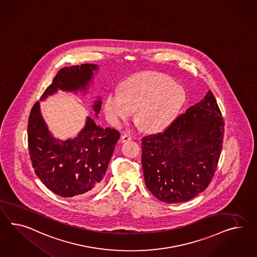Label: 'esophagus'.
Masks as SVG:
<instances>
[{
    "label": "esophagus",
    "mask_w": 257,
    "mask_h": 257,
    "mask_svg": "<svg viewBox=\"0 0 257 257\" xmlns=\"http://www.w3.org/2000/svg\"><path fill=\"white\" fill-rule=\"evenodd\" d=\"M131 140H132V135H130V134H124V135L121 136V141H122L123 143L128 142V141H131Z\"/></svg>",
    "instance_id": "34e87169"
}]
</instances>
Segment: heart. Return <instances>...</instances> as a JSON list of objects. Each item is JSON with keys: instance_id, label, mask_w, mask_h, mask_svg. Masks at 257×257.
Wrapping results in <instances>:
<instances>
[{"instance_id": "1", "label": "heart", "mask_w": 257, "mask_h": 257, "mask_svg": "<svg viewBox=\"0 0 257 257\" xmlns=\"http://www.w3.org/2000/svg\"><path fill=\"white\" fill-rule=\"evenodd\" d=\"M185 101L184 87L171 77L161 73H141L125 81L122 94H109L104 111L110 121L117 124L138 110L139 125L146 132H159L172 124Z\"/></svg>"}]
</instances>
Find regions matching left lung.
Instances as JSON below:
<instances>
[{
	"instance_id": "1",
	"label": "left lung",
	"mask_w": 257,
	"mask_h": 257,
	"mask_svg": "<svg viewBox=\"0 0 257 257\" xmlns=\"http://www.w3.org/2000/svg\"><path fill=\"white\" fill-rule=\"evenodd\" d=\"M224 121L211 90L163 132L142 139L147 189L166 203L184 202L204 191L217 169Z\"/></svg>"
}]
</instances>
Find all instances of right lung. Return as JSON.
I'll list each match as a JSON object with an SVG mask.
<instances>
[{
	"label": "right lung",
	"mask_w": 257,
	"mask_h": 257,
	"mask_svg": "<svg viewBox=\"0 0 257 257\" xmlns=\"http://www.w3.org/2000/svg\"><path fill=\"white\" fill-rule=\"evenodd\" d=\"M98 66L82 64L60 69L52 84L41 96L45 99L58 89H86ZM101 107L93 105L96 115ZM120 137L114 128H102L87 117L86 125L73 140L53 138L40 113L39 101L34 103L28 121V148L35 174L49 190L64 198L87 194L99 187L105 175L114 146Z\"/></svg>",
	"instance_id": "1"
}]
</instances>
